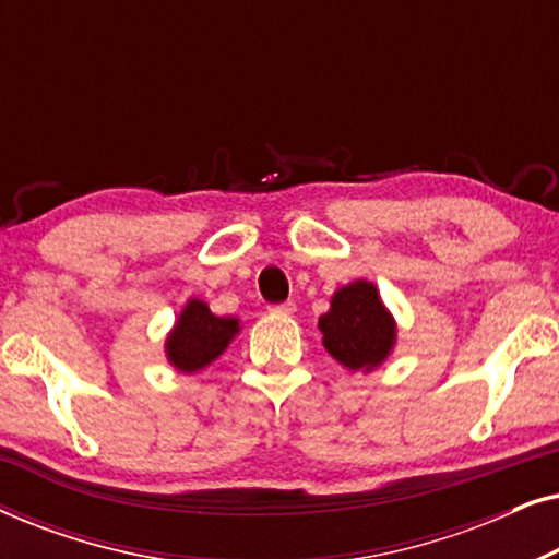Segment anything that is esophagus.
Masks as SVG:
<instances>
[{
    "label": "esophagus",
    "mask_w": 559,
    "mask_h": 559,
    "mask_svg": "<svg viewBox=\"0 0 559 559\" xmlns=\"http://www.w3.org/2000/svg\"><path fill=\"white\" fill-rule=\"evenodd\" d=\"M297 308H295V302L293 300H287V302H280V305H270V312L272 316H293Z\"/></svg>",
    "instance_id": "34e87169"
}]
</instances>
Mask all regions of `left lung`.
<instances>
[{
    "instance_id": "8db88e82",
    "label": "left lung",
    "mask_w": 559,
    "mask_h": 559,
    "mask_svg": "<svg viewBox=\"0 0 559 559\" xmlns=\"http://www.w3.org/2000/svg\"><path fill=\"white\" fill-rule=\"evenodd\" d=\"M318 328L328 354L354 371L379 366L394 343V320L377 287L364 280L333 295L331 310L318 320Z\"/></svg>"
}]
</instances>
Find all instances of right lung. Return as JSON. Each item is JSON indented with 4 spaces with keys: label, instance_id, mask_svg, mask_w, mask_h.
<instances>
[{
    "label": "right lung",
    "instance_id": "1",
    "mask_svg": "<svg viewBox=\"0 0 559 559\" xmlns=\"http://www.w3.org/2000/svg\"><path fill=\"white\" fill-rule=\"evenodd\" d=\"M239 333L236 318H216L209 305L190 300L167 338V358L180 371L193 373L224 354L228 341Z\"/></svg>",
    "mask_w": 559,
    "mask_h": 559
}]
</instances>
